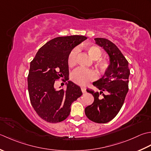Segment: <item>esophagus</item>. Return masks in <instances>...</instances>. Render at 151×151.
Listing matches in <instances>:
<instances>
[{
	"mask_svg": "<svg viewBox=\"0 0 151 151\" xmlns=\"http://www.w3.org/2000/svg\"><path fill=\"white\" fill-rule=\"evenodd\" d=\"M81 91H82L83 93H86V88L85 87H81Z\"/></svg>",
	"mask_w": 151,
	"mask_h": 151,
	"instance_id": "1",
	"label": "esophagus"
}]
</instances>
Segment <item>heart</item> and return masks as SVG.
Here are the masks:
<instances>
[{
  "mask_svg": "<svg viewBox=\"0 0 151 151\" xmlns=\"http://www.w3.org/2000/svg\"><path fill=\"white\" fill-rule=\"evenodd\" d=\"M89 56L93 60L98 59L101 56V51L96 45H87L85 46ZM78 53V49H73L68 57V64L70 66H73L76 62V56ZM97 66L101 72H104L108 70L109 63L106 60L100 59L97 61ZM97 78V75L93 70L85 69L83 68H78L76 69L71 74V79L75 83L79 85H85L89 81H93Z\"/></svg>",
  "mask_w": 151,
  "mask_h": 151,
  "instance_id": "heart-1",
  "label": "heart"
}]
</instances>
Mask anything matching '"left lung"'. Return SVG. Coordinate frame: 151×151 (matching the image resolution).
<instances>
[{
	"mask_svg": "<svg viewBox=\"0 0 151 151\" xmlns=\"http://www.w3.org/2000/svg\"><path fill=\"white\" fill-rule=\"evenodd\" d=\"M94 40L108 54L110 64L102 78L93 83L100 93L87 89V92L93 95L94 101L86 107L85 113L91 121L106 123L115 117L124 104L130 72L128 60L113 42L103 38Z\"/></svg>",
	"mask_w": 151,
	"mask_h": 151,
	"instance_id": "left-lung-1",
	"label": "left lung"
}]
</instances>
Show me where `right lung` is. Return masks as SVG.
<instances>
[{
	"instance_id": "1",
	"label": "right lung",
	"mask_w": 151,
	"mask_h": 151,
	"mask_svg": "<svg viewBox=\"0 0 151 151\" xmlns=\"http://www.w3.org/2000/svg\"><path fill=\"white\" fill-rule=\"evenodd\" d=\"M87 38L73 35L52 39L40 49L30 62L27 78L30 101L37 114L46 122L65 120L73 101L82 95L79 86L70 81L66 90L57 91L54 84L61 78L66 81L68 79V57L73 47Z\"/></svg>"
}]
</instances>
